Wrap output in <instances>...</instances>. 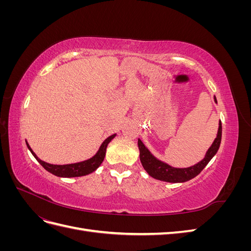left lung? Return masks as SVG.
<instances>
[{"instance_id": "8db88e82", "label": "left lung", "mask_w": 251, "mask_h": 251, "mask_svg": "<svg viewBox=\"0 0 251 251\" xmlns=\"http://www.w3.org/2000/svg\"><path fill=\"white\" fill-rule=\"evenodd\" d=\"M214 100L216 103L217 98L214 96ZM222 138V124L221 120L219 121V128L217 133V137L215 138L209 149L205 153L204 158L198 163H196L188 168H174V166L168 164L166 162L158 159L156 156L151 154V151L144 146V143L138 138V148H139V158L143 169L154 179L170 182V183H182L195 178L202 172V170L207 165L211 160L220 148Z\"/></svg>"}]
</instances>
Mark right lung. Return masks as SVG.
I'll list each match as a JSON object with an SVG mask.
<instances>
[{"mask_svg":"<svg viewBox=\"0 0 251 251\" xmlns=\"http://www.w3.org/2000/svg\"><path fill=\"white\" fill-rule=\"evenodd\" d=\"M116 134H113L109 137L105 139L101 146L98 149L97 153L91 157L90 159H87L85 161H80V162H76V163H71V164H51V163H47L37 157L35 155L34 151H32V149L30 148V146L28 144V142L26 141L27 148L29 149V151H31V154L34 156V158L36 159L39 163L43 166V168L48 171L49 173L55 175L57 177H62V178H73V177H81V176H86V175H89L91 173H93L94 171H96L100 165L102 163L104 156H105V151H107V148L108 144L112 141V139L115 138Z\"/></svg>","mask_w":251,"mask_h":251,"instance_id":"add662e5","label":"right lung"}]
</instances>
